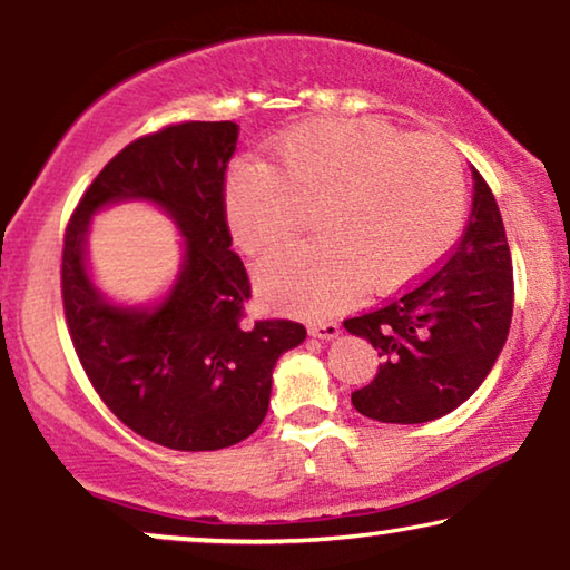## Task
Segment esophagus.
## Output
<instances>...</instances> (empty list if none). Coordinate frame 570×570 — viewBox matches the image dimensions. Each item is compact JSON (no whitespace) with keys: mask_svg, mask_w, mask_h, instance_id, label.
Returning <instances> with one entry per match:
<instances>
[{"mask_svg":"<svg viewBox=\"0 0 570 570\" xmlns=\"http://www.w3.org/2000/svg\"><path fill=\"white\" fill-rule=\"evenodd\" d=\"M338 333H341V327H338V323H333V320H320V323L309 325V335H315V338H323V341H331Z\"/></svg>","mask_w":570,"mask_h":570,"instance_id":"34e87169","label":"esophagus"}]
</instances>
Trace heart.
I'll list each match as a JSON object with an SVG mask.
<instances>
[{"label":"heart","mask_w":570,"mask_h":570,"mask_svg":"<svg viewBox=\"0 0 570 570\" xmlns=\"http://www.w3.org/2000/svg\"><path fill=\"white\" fill-rule=\"evenodd\" d=\"M276 167L243 163L227 183V222L247 255L307 229L258 268L261 292L296 312H325L366 284L387 292L444 258L468 216L460 155L436 136L380 118H315L278 136Z\"/></svg>","instance_id":"b5f03b06"}]
</instances>
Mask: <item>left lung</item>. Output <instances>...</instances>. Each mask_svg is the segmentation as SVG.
Masks as SVG:
<instances>
[{
  "instance_id": "8db88e82",
  "label": "left lung",
  "mask_w": 570,
  "mask_h": 570,
  "mask_svg": "<svg viewBox=\"0 0 570 570\" xmlns=\"http://www.w3.org/2000/svg\"><path fill=\"white\" fill-rule=\"evenodd\" d=\"M470 222L460 243L419 282L364 315L343 320L382 356L351 403L382 423H426L480 387L507 343L514 271L493 190L472 170Z\"/></svg>"
}]
</instances>
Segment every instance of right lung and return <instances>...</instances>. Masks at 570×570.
Returning <instances> with one entry per match:
<instances>
[{
  "label": "right lung",
  "mask_w": 570,
  "mask_h": 570,
  "mask_svg": "<svg viewBox=\"0 0 570 570\" xmlns=\"http://www.w3.org/2000/svg\"><path fill=\"white\" fill-rule=\"evenodd\" d=\"M235 147L232 121H183L139 136L98 173L63 232V317L87 380L118 421L178 452L250 436L268 413L276 358L307 335L294 320L245 315L253 288L232 250L224 202ZM121 197L159 203L187 237L184 274L155 313L110 308L86 278V222Z\"/></svg>",
  "instance_id": "1"
}]
</instances>
